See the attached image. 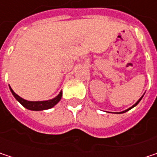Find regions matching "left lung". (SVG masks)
Instances as JSON below:
<instances>
[{
	"label": "left lung",
	"mask_w": 157,
	"mask_h": 157,
	"mask_svg": "<svg viewBox=\"0 0 157 157\" xmlns=\"http://www.w3.org/2000/svg\"><path fill=\"white\" fill-rule=\"evenodd\" d=\"M142 98H143V96H142L141 98H140V99H139V100H138V101H137V102H136V104H135V105H133L132 107H130V108H128V109L124 110V111H123V112H120V113H125V112H127V111H129V110H130V109H132L133 107H135L136 105H138V103H139V102L141 101Z\"/></svg>",
	"instance_id": "left-lung-1"
}]
</instances>
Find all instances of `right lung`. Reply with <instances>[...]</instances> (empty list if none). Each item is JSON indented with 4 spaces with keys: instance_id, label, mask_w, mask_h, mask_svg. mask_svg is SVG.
<instances>
[{
    "instance_id": "add662e5",
    "label": "right lung",
    "mask_w": 157,
    "mask_h": 157,
    "mask_svg": "<svg viewBox=\"0 0 157 157\" xmlns=\"http://www.w3.org/2000/svg\"><path fill=\"white\" fill-rule=\"evenodd\" d=\"M9 86H10V85H9ZM10 90H11L13 95L15 97L16 100H17L21 105H23L25 108H27V109L29 110H32V111H43V110L50 109V108L53 107V106L61 100L62 95H63V93H62V91H61L60 94H59L56 97H54V98H52V99H51V100H47V101H27V100H25V99L20 97L18 94H16L15 93L13 92V90L11 88V86H10Z\"/></svg>"
}]
</instances>
